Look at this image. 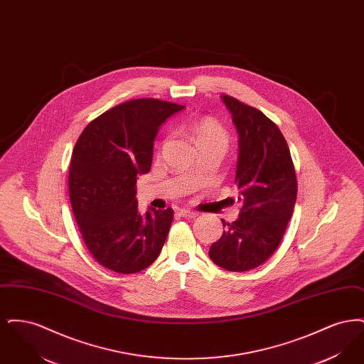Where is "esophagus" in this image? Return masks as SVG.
<instances>
[{
    "label": "esophagus",
    "instance_id": "esophagus-1",
    "mask_svg": "<svg viewBox=\"0 0 364 364\" xmlns=\"http://www.w3.org/2000/svg\"><path fill=\"white\" fill-rule=\"evenodd\" d=\"M178 215L186 217V218H195L198 215V213L192 211V210H187V208H181V210H178Z\"/></svg>",
    "mask_w": 364,
    "mask_h": 364
}]
</instances>
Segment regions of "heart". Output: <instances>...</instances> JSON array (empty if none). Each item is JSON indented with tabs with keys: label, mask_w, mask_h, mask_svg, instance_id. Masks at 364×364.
<instances>
[{
	"label": "heart",
	"mask_w": 364,
	"mask_h": 364,
	"mask_svg": "<svg viewBox=\"0 0 364 364\" xmlns=\"http://www.w3.org/2000/svg\"><path fill=\"white\" fill-rule=\"evenodd\" d=\"M191 138L198 147L203 144H220L224 149L228 146V134L225 128L214 119H202L190 127Z\"/></svg>",
	"instance_id": "b5f03b06"
}]
</instances>
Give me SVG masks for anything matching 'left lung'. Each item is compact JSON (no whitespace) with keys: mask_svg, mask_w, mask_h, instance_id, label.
Wrapping results in <instances>:
<instances>
[{"mask_svg":"<svg viewBox=\"0 0 364 364\" xmlns=\"http://www.w3.org/2000/svg\"><path fill=\"white\" fill-rule=\"evenodd\" d=\"M239 134L236 188L242 210L208 257L229 272L258 267L277 250L294 213L297 181L288 143L260 110L221 95Z\"/></svg>","mask_w":364,"mask_h":364,"instance_id":"left-lung-1","label":"left lung"}]
</instances>
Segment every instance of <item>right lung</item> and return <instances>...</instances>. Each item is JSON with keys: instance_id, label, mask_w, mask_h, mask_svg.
Segmentation results:
<instances>
[{"instance_id": "right-lung-1", "label": "right lung", "mask_w": 364, "mask_h": 364, "mask_svg": "<svg viewBox=\"0 0 364 364\" xmlns=\"http://www.w3.org/2000/svg\"><path fill=\"white\" fill-rule=\"evenodd\" d=\"M186 106L153 98L117 105L90 122L70 158L75 220L94 259L122 274L138 273L158 258L173 210L141 215L136 177L149 173L159 127Z\"/></svg>"}]
</instances>
